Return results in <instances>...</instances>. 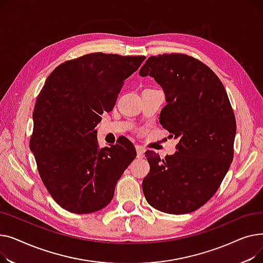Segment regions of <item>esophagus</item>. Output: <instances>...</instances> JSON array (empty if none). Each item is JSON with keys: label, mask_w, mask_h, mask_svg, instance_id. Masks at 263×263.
Returning <instances> with one entry per match:
<instances>
[{"label": "esophagus", "mask_w": 263, "mask_h": 263, "mask_svg": "<svg viewBox=\"0 0 263 263\" xmlns=\"http://www.w3.org/2000/svg\"><path fill=\"white\" fill-rule=\"evenodd\" d=\"M136 156H137V159L144 158V149L141 146H136Z\"/></svg>", "instance_id": "34e87169"}]
</instances>
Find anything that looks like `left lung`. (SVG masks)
Wrapping results in <instances>:
<instances>
[{
	"label": "left lung",
	"instance_id": "8db88e82",
	"mask_svg": "<svg viewBox=\"0 0 263 263\" xmlns=\"http://www.w3.org/2000/svg\"><path fill=\"white\" fill-rule=\"evenodd\" d=\"M140 76L163 88L167 104L160 123L179 139L173 156L145 154V198L165 213L193 212L215 194L233 160L237 123L226 89L208 66L182 53L150 57Z\"/></svg>",
	"mask_w": 263,
	"mask_h": 263
}]
</instances>
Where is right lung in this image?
<instances>
[{
    "mask_svg": "<svg viewBox=\"0 0 263 263\" xmlns=\"http://www.w3.org/2000/svg\"><path fill=\"white\" fill-rule=\"evenodd\" d=\"M145 59L85 54L59 65L40 90L30 148L41 180L63 209L87 214L113 199L117 181L136 157L135 147L121 139L100 148L95 128Z\"/></svg>",
    "mask_w": 263,
    "mask_h": 263,
    "instance_id": "right-lung-1",
    "label": "right lung"
}]
</instances>
